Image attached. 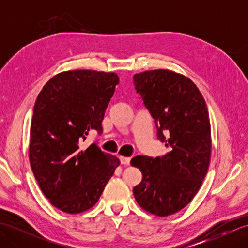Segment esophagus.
Returning <instances> with one entry per match:
<instances>
[{
    "instance_id": "34e87169",
    "label": "esophagus",
    "mask_w": 248,
    "mask_h": 248,
    "mask_svg": "<svg viewBox=\"0 0 248 248\" xmlns=\"http://www.w3.org/2000/svg\"><path fill=\"white\" fill-rule=\"evenodd\" d=\"M119 160H120V163L123 165H129L130 161H131L130 157H127V156H120Z\"/></svg>"
}]
</instances>
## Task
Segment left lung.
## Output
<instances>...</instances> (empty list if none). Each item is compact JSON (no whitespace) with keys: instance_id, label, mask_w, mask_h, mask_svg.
<instances>
[{"instance_id":"8db88e82","label":"left lung","mask_w":248,"mask_h":248,"mask_svg":"<svg viewBox=\"0 0 248 248\" xmlns=\"http://www.w3.org/2000/svg\"><path fill=\"white\" fill-rule=\"evenodd\" d=\"M133 82L155 119L157 140L168 149L155 159L138 155L131 160L143 173L133 194L147 212L164 217L191 202L208 172L211 128L207 104L188 78L170 70L136 73Z\"/></svg>"}]
</instances>
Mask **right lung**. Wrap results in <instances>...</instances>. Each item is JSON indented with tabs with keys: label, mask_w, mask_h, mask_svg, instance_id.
I'll list each match as a JSON object with an SVG mask.
<instances>
[{
	"label": "right lung",
	"mask_w": 248,
	"mask_h": 248,
	"mask_svg": "<svg viewBox=\"0 0 248 248\" xmlns=\"http://www.w3.org/2000/svg\"><path fill=\"white\" fill-rule=\"evenodd\" d=\"M119 78L114 72L70 70L46 82L34 105L30 163L45 196L62 212L93 207L119 160L96 143L81 150L92 130L102 133V120Z\"/></svg>",
	"instance_id": "right-lung-1"
}]
</instances>
